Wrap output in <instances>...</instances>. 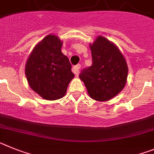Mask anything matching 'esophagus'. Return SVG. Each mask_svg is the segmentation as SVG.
Returning <instances> with one entry per match:
<instances>
[{
	"label": "esophagus",
	"mask_w": 154,
	"mask_h": 154,
	"mask_svg": "<svg viewBox=\"0 0 154 154\" xmlns=\"http://www.w3.org/2000/svg\"><path fill=\"white\" fill-rule=\"evenodd\" d=\"M80 68H81V65H80V64H77V65H76V66H74L73 67V72L75 73L76 76L78 75L79 69H80Z\"/></svg>",
	"instance_id": "obj_1"
}]
</instances>
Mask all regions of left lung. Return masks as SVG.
<instances>
[{"label":"left lung","instance_id":"1","mask_svg":"<svg viewBox=\"0 0 154 154\" xmlns=\"http://www.w3.org/2000/svg\"><path fill=\"white\" fill-rule=\"evenodd\" d=\"M90 48L92 65L83 69L79 77L91 98L109 101L121 92L126 84V61L117 46L105 37L97 36Z\"/></svg>","mask_w":154,"mask_h":154}]
</instances>
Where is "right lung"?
Listing matches in <instances>:
<instances>
[{
  "label": "right lung",
  "mask_w": 154,
  "mask_h": 154,
  "mask_svg": "<svg viewBox=\"0 0 154 154\" xmlns=\"http://www.w3.org/2000/svg\"><path fill=\"white\" fill-rule=\"evenodd\" d=\"M62 45L57 35H48L35 46L25 64L29 86L45 100L63 97L74 77L69 59L61 52Z\"/></svg>",
  "instance_id": "right-lung-1"
}]
</instances>
